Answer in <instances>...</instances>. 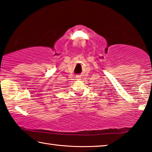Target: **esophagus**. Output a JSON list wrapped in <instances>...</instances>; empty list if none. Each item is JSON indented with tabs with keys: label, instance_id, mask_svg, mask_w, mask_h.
I'll use <instances>...</instances> for the list:
<instances>
[{
	"label": "esophagus",
	"instance_id": "34e87169",
	"mask_svg": "<svg viewBox=\"0 0 152 152\" xmlns=\"http://www.w3.org/2000/svg\"><path fill=\"white\" fill-rule=\"evenodd\" d=\"M80 76H79V75H77L76 76V80H80Z\"/></svg>",
	"mask_w": 152,
	"mask_h": 152
}]
</instances>
